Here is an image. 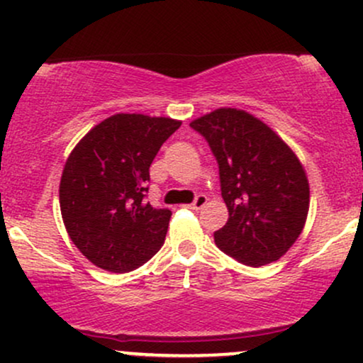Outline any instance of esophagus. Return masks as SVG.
Masks as SVG:
<instances>
[{
  "label": "esophagus",
  "instance_id": "esophagus-1",
  "mask_svg": "<svg viewBox=\"0 0 363 363\" xmlns=\"http://www.w3.org/2000/svg\"><path fill=\"white\" fill-rule=\"evenodd\" d=\"M206 201H208V198L205 194H198L194 198V201L189 205V208L191 210H201V208L206 205Z\"/></svg>",
  "mask_w": 363,
  "mask_h": 363
}]
</instances>
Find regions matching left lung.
<instances>
[{
	"mask_svg": "<svg viewBox=\"0 0 363 363\" xmlns=\"http://www.w3.org/2000/svg\"><path fill=\"white\" fill-rule=\"evenodd\" d=\"M189 126L218 162L228 220L215 232V244L249 266L280 259L309 211V181L297 155L272 128L240 109H216Z\"/></svg>",
	"mask_w": 363,
	"mask_h": 363,
	"instance_id": "left-lung-1",
	"label": "left lung"
}]
</instances>
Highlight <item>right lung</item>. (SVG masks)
<instances>
[{
    "label": "right lung",
    "mask_w": 363,
    "mask_h": 363,
    "mask_svg": "<svg viewBox=\"0 0 363 363\" xmlns=\"http://www.w3.org/2000/svg\"><path fill=\"white\" fill-rule=\"evenodd\" d=\"M181 121L116 114L69 153L60 184L69 239L99 268L126 273L160 251L172 211L145 201L150 165Z\"/></svg>",
    "instance_id": "right-lung-1"
}]
</instances>
